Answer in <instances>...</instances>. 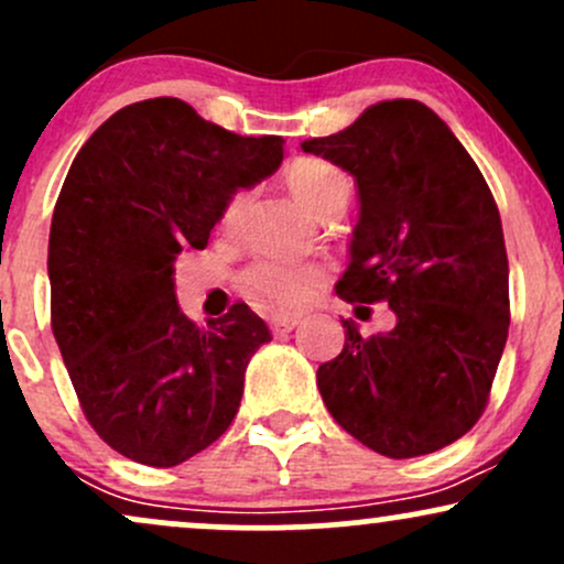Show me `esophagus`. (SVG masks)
Here are the masks:
<instances>
[{"instance_id": "esophagus-1", "label": "esophagus", "mask_w": 564, "mask_h": 564, "mask_svg": "<svg viewBox=\"0 0 564 564\" xmlns=\"http://www.w3.org/2000/svg\"><path fill=\"white\" fill-rule=\"evenodd\" d=\"M296 326H300V318H296V315H275V318L270 321V328H273L275 336L291 334Z\"/></svg>"}]
</instances>
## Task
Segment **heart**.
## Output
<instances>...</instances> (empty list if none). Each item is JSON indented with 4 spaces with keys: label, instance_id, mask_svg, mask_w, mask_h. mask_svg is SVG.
Masks as SVG:
<instances>
[{
    "label": "heart",
    "instance_id": "b5f03b06",
    "mask_svg": "<svg viewBox=\"0 0 564 564\" xmlns=\"http://www.w3.org/2000/svg\"><path fill=\"white\" fill-rule=\"evenodd\" d=\"M289 187L296 198L307 206L313 215H321L334 198L349 193L347 177L326 161L304 159L296 161L289 170ZM251 191L238 187L232 191L223 206V225L236 228L246 215ZM328 270L321 262H283V260H260L243 273V289L254 302L273 313H291L307 302H313L326 286Z\"/></svg>",
    "mask_w": 564,
    "mask_h": 564
}]
</instances>
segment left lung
<instances>
[{"instance_id": "1", "label": "left lung", "mask_w": 564, "mask_h": 564, "mask_svg": "<svg viewBox=\"0 0 564 564\" xmlns=\"http://www.w3.org/2000/svg\"><path fill=\"white\" fill-rule=\"evenodd\" d=\"M358 183L360 219L336 294L387 302L394 328L360 336L318 368L341 430L390 458L435 453L488 405L509 334V262L488 183L419 100L366 108L341 132L302 142Z\"/></svg>"}]
</instances>
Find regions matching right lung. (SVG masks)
Wrapping results in <instances>:
<instances>
[{
    "label": "right lung",
    "instance_id": "add662e5",
    "mask_svg": "<svg viewBox=\"0 0 564 564\" xmlns=\"http://www.w3.org/2000/svg\"><path fill=\"white\" fill-rule=\"evenodd\" d=\"M281 161L283 138L228 132L177 97L121 108L76 153L50 228L53 334L84 416L121 456L177 467L236 419L270 332L243 302L198 328L174 260Z\"/></svg>",
    "mask_w": 564,
    "mask_h": 564
}]
</instances>
